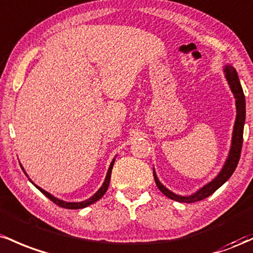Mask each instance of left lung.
Wrapping results in <instances>:
<instances>
[{
    "instance_id": "obj_1",
    "label": "left lung",
    "mask_w": 253,
    "mask_h": 253,
    "mask_svg": "<svg viewBox=\"0 0 253 253\" xmlns=\"http://www.w3.org/2000/svg\"><path fill=\"white\" fill-rule=\"evenodd\" d=\"M223 73H225L226 80L228 81L229 88H231L232 93H233L235 98V106H237V118H235L234 123V129H233V136H232V144L231 149H229L228 158H227L225 165H223L222 169L216 177L212 179L211 183H208L207 185H204L203 188H201L197 192H195L194 195L190 196H179L173 194L172 191H169V189H166L163 184L160 183V180L158 179L155 171L153 169V174H154L155 183L157 186L165 196H167L171 200L177 201V202L181 203H194L197 201H202L204 198L209 197V196L214 194L216 190L220 188L221 185L226 183L229 179L233 172L237 169L238 163H239L240 159V153H241V147H243V134H244V124H245V95H244L243 88H241V84L238 78L237 70L234 69L232 65H226L223 68Z\"/></svg>"
}]
</instances>
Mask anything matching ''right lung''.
<instances>
[{
    "label": "right lung",
    "instance_id": "right-lung-1",
    "mask_svg": "<svg viewBox=\"0 0 253 253\" xmlns=\"http://www.w3.org/2000/svg\"><path fill=\"white\" fill-rule=\"evenodd\" d=\"M113 164H115V159H113L111 165H110L109 171H107V174H106V178H105L103 185H101V188L99 189L98 191H96L95 194L92 196V197H89L88 200H86V201H82V202H65V201H62V200H59V198H56L55 196H52L51 194H49V192H47V191H45V190H42V188H39V186L36 185V184L33 183L32 180H31V179L30 180L32 181V184H35L36 188L38 189L39 191L42 192V194H44L47 198H49L50 201H52L53 203L57 204V206H59V207H62V208H65V209H82V208H86V207H88V206H90V204H93L94 202H96V201L100 200V198L105 195V192L107 191V189H109V185H110V179H111V172H112ZM20 166H21V165H20ZM21 169H22V171H24L25 174H26V172H25L24 167L21 166Z\"/></svg>",
    "mask_w": 253,
    "mask_h": 253
}]
</instances>
